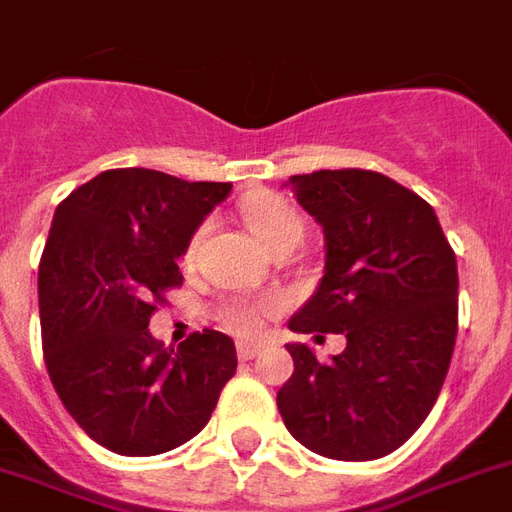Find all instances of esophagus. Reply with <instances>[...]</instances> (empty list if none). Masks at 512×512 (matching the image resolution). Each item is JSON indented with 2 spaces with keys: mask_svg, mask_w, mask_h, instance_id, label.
<instances>
[{
  "mask_svg": "<svg viewBox=\"0 0 512 512\" xmlns=\"http://www.w3.org/2000/svg\"><path fill=\"white\" fill-rule=\"evenodd\" d=\"M257 354H260V345H255V343H238V356H241V359H255Z\"/></svg>",
  "mask_w": 512,
  "mask_h": 512,
  "instance_id": "34e87169",
  "label": "esophagus"
}]
</instances>
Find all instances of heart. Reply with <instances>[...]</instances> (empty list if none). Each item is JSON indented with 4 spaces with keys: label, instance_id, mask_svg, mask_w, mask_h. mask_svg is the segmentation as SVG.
I'll return each instance as SVG.
<instances>
[{
    "label": "heart",
    "instance_id": "1",
    "mask_svg": "<svg viewBox=\"0 0 512 512\" xmlns=\"http://www.w3.org/2000/svg\"><path fill=\"white\" fill-rule=\"evenodd\" d=\"M241 216H244L249 233L255 235L263 249H274V246L290 244L296 246L304 235V222L301 213L290 205L285 197H279L274 191H257L249 194L241 202ZM194 249V244H191ZM274 304L271 301L244 299V296H233L227 299L216 312V318L224 329H230L233 334L249 337L260 329V323L266 318V312Z\"/></svg>",
    "mask_w": 512,
    "mask_h": 512
}]
</instances>
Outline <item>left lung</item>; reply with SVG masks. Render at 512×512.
Returning <instances> with one entry per match:
<instances>
[{"instance_id": "8db88e82", "label": "left lung", "mask_w": 512, "mask_h": 512, "mask_svg": "<svg viewBox=\"0 0 512 512\" xmlns=\"http://www.w3.org/2000/svg\"><path fill=\"white\" fill-rule=\"evenodd\" d=\"M296 200L323 227L326 266L290 332L343 334L318 362L290 343L293 376L277 392L293 439L334 461L395 452L425 422L458 334V266L436 211L370 169L293 175Z\"/></svg>"}]
</instances>
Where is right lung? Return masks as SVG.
Segmentation results:
<instances>
[{
    "instance_id": "add662e5",
    "label": "right lung",
    "mask_w": 512,
    "mask_h": 512,
    "mask_svg": "<svg viewBox=\"0 0 512 512\" xmlns=\"http://www.w3.org/2000/svg\"><path fill=\"white\" fill-rule=\"evenodd\" d=\"M233 183L106 169L54 211L38 268L43 359L62 406L117 455L197 436L233 378L235 343L202 329L164 348L147 323L178 288V257Z\"/></svg>"
}]
</instances>
